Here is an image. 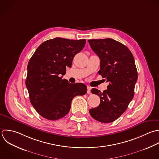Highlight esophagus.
I'll return each mask as SVG.
<instances>
[{
    "label": "esophagus",
    "mask_w": 159,
    "mask_h": 159,
    "mask_svg": "<svg viewBox=\"0 0 159 159\" xmlns=\"http://www.w3.org/2000/svg\"><path fill=\"white\" fill-rule=\"evenodd\" d=\"M87 93L88 94H90L91 93V87H87Z\"/></svg>",
    "instance_id": "obj_1"
}]
</instances>
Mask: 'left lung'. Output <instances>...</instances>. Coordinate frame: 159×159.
Returning <instances> with one entry per match:
<instances>
[{
    "mask_svg": "<svg viewBox=\"0 0 159 159\" xmlns=\"http://www.w3.org/2000/svg\"><path fill=\"white\" fill-rule=\"evenodd\" d=\"M92 49L100 59L98 74L109 82L107 90L91 92L100 98V105L89 112L93 118L108 123L117 120L127 109L134 95L138 72L130 50L122 43L111 39H89Z\"/></svg>",
    "mask_w": 159,
    "mask_h": 159,
    "instance_id": "obj_1",
    "label": "left lung"
}]
</instances>
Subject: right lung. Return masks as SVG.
<instances>
[{
	"mask_svg": "<svg viewBox=\"0 0 159 159\" xmlns=\"http://www.w3.org/2000/svg\"><path fill=\"white\" fill-rule=\"evenodd\" d=\"M85 43L84 39H49L30 58L25 84L31 105L42 117L53 121L63 118L69 113L72 99L87 93L85 84L62 79L66 67H71L74 56Z\"/></svg>",
	"mask_w": 159,
	"mask_h": 159,
	"instance_id": "add662e5",
	"label": "right lung"
}]
</instances>
